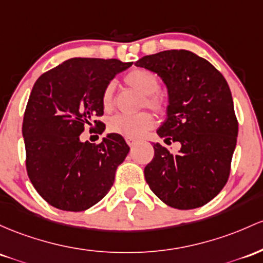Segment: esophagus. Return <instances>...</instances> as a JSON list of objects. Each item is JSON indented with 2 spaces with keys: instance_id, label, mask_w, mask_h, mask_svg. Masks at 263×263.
<instances>
[{
  "instance_id": "obj_1",
  "label": "esophagus",
  "mask_w": 263,
  "mask_h": 263,
  "mask_svg": "<svg viewBox=\"0 0 263 263\" xmlns=\"http://www.w3.org/2000/svg\"><path fill=\"white\" fill-rule=\"evenodd\" d=\"M126 142L128 146H134L137 142V140H135V138H126Z\"/></svg>"
}]
</instances>
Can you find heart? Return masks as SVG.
<instances>
[{
  "mask_svg": "<svg viewBox=\"0 0 263 263\" xmlns=\"http://www.w3.org/2000/svg\"><path fill=\"white\" fill-rule=\"evenodd\" d=\"M123 82L129 88L142 95L138 107H147L158 115L166 114L168 103L163 96L157 93L160 89V80L157 74L146 68H134L125 74ZM101 101H102V107L105 111H112L115 108L116 99H115L114 83L109 82L105 86ZM154 125V116L149 112L142 111L136 115H116L109 120L108 129L126 138H138L143 136Z\"/></svg>",
  "mask_w": 263,
  "mask_h": 263,
  "instance_id": "b5f03b06",
  "label": "heart"
}]
</instances>
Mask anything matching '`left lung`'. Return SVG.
Returning a JSON list of instances; mask_svg holds the SVG:
<instances>
[{"mask_svg":"<svg viewBox=\"0 0 263 263\" xmlns=\"http://www.w3.org/2000/svg\"><path fill=\"white\" fill-rule=\"evenodd\" d=\"M156 72L168 88L167 120L157 129L164 142H180L177 154L155 143L145 167L152 192L168 206L192 210L221 192L231 172L238 122L222 73L191 51L168 50L135 63Z\"/></svg>","mask_w":263,"mask_h":263,"instance_id":"obj_1","label":"left lung"}]
</instances>
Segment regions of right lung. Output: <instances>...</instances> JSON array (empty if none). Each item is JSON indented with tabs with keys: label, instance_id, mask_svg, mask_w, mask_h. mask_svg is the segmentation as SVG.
I'll return each instance as SVG.
<instances>
[{
	"label": "right lung",
	"instance_id": "obj_1",
	"mask_svg": "<svg viewBox=\"0 0 263 263\" xmlns=\"http://www.w3.org/2000/svg\"><path fill=\"white\" fill-rule=\"evenodd\" d=\"M131 65L76 57L45 72L33 85L22 123L26 170L51 206L85 211L111 190L129 147L118 134L107 135L100 143L82 142L80 137L86 126L92 129V123H102L95 118L103 115V88Z\"/></svg>",
	"mask_w": 263,
	"mask_h": 263
}]
</instances>
